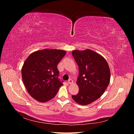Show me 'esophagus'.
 Wrapping results in <instances>:
<instances>
[{
	"instance_id": "obj_1",
	"label": "esophagus",
	"mask_w": 134,
	"mask_h": 134,
	"mask_svg": "<svg viewBox=\"0 0 134 134\" xmlns=\"http://www.w3.org/2000/svg\"><path fill=\"white\" fill-rule=\"evenodd\" d=\"M72 83H73V81H72V79H70L68 81V83L69 84H72Z\"/></svg>"
}]
</instances>
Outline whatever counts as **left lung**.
Masks as SVG:
<instances>
[{
    "instance_id": "8db88e82",
    "label": "left lung",
    "mask_w": 134,
    "mask_h": 134,
    "mask_svg": "<svg viewBox=\"0 0 134 134\" xmlns=\"http://www.w3.org/2000/svg\"><path fill=\"white\" fill-rule=\"evenodd\" d=\"M72 55L79 70V92L72 98L80 105L91 104L102 96L110 82L108 64L102 55L90 49L75 50Z\"/></svg>"
}]
</instances>
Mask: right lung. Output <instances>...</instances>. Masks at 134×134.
I'll return each instance as SVG.
<instances>
[{
	"label": "right lung",
	"instance_id": "right-lung-1",
	"mask_svg": "<svg viewBox=\"0 0 134 134\" xmlns=\"http://www.w3.org/2000/svg\"><path fill=\"white\" fill-rule=\"evenodd\" d=\"M66 51L43 49L31 54L22 68V77L30 96L40 102L51 100L63 84L58 78L57 65Z\"/></svg>",
	"mask_w": 134,
	"mask_h": 134
}]
</instances>
